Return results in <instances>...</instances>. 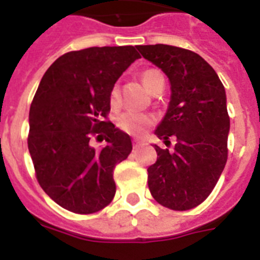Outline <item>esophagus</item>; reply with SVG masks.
I'll list each match as a JSON object with an SVG mask.
<instances>
[{
	"instance_id": "esophagus-1",
	"label": "esophagus",
	"mask_w": 260,
	"mask_h": 260,
	"mask_svg": "<svg viewBox=\"0 0 260 260\" xmlns=\"http://www.w3.org/2000/svg\"><path fill=\"white\" fill-rule=\"evenodd\" d=\"M143 142H138V140H135L134 142V150H136V148H139V147L142 146Z\"/></svg>"
}]
</instances>
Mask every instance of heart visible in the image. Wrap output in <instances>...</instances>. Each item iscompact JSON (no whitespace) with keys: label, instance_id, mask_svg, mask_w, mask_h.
I'll list each match as a JSON object with an SVG mask.
<instances>
[{"label":"heart","instance_id":"obj_1","mask_svg":"<svg viewBox=\"0 0 260 260\" xmlns=\"http://www.w3.org/2000/svg\"><path fill=\"white\" fill-rule=\"evenodd\" d=\"M162 77V74L159 71L148 70L146 73H143L142 81L144 83V86L148 91H152L155 87V83L159 78ZM118 98H120V90L118 86H113L112 91H110V104L112 105H117ZM154 122V117L150 113H143V112H124L117 117V126L121 131L126 132V134L134 135V136H142L147 132V129L152 125Z\"/></svg>","mask_w":260,"mask_h":260}]
</instances>
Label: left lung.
Here are the masks:
<instances>
[{
  "mask_svg": "<svg viewBox=\"0 0 260 260\" xmlns=\"http://www.w3.org/2000/svg\"><path fill=\"white\" fill-rule=\"evenodd\" d=\"M170 81V102L155 135L173 151L155 144L158 159L148 167L152 197L173 210H189L205 200L226 163L230 116L225 89L205 59L193 51L167 46H138Z\"/></svg>",
  "mask_w": 260,
  "mask_h": 260,
  "instance_id": "8db88e82",
  "label": "left lung"
}]
</instances>
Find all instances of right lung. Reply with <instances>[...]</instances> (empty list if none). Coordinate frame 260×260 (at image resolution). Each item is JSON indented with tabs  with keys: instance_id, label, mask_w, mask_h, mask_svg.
Segmentation results:
<instances>
[{
	"instance_id": "1",
	"label": "right lung",
	"mask_w": 260,
	"mask_h": 260,
	"mask_svg": "<svg viewBox=\"0 0 260 260\" xmlns=\"http://www.w3.org/2000/svg\"><path fill=\"white\" fill-rule=\"evenodd\" d=\"M140 58L132 46L90 47L58 58L43 75L29 109L28 150L42 189L64 209L95 213L116 193L113 170L132 142L109 121L110 91ZM107 142L91 146L95 134Z\"/></svg>"
}]
</instances>
